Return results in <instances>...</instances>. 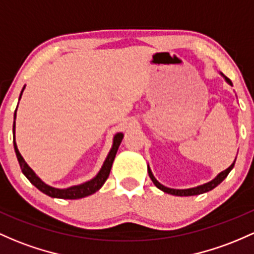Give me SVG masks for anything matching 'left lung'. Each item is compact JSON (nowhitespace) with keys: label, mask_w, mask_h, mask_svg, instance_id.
<instances>
[{"label":"left lung","mask_w":254,"mask_h":254,"mask_svg":"<svg viewBox=\"0 0 254 254\" xmlns=\"http://www.w3.org/2000/svg\"><path fill=\"white\" fill-rule=\"evenodd\" d=\"M222 76L224 77V79L227 80V83H229L230 85H233V83H231V80L229 79V78L225 77L223 73H222ZM235 160H236V158H235ZM235 160H234V163L231 164L229 168H228L227 170H224V171H222L221 174L217 175V176L214 177L212 181L205 183V185L197 186V187H194V188H189V189H172V188H168V187L163 186L161 183L158 182L157 178L153 176L152 171H150V169H149V165H148V175H149L150 180H152V182L155 185V187L160 189V190H163L164 193H168L171 195H177V196H191V195H199V194L206 193V191H210V190H212L213 188H216L219 183H222L223 181H224V178L227 177L228 175H229V172L233 170L234 165H235Z\"/></svg>","instance_id":"8db88e82"}]
</instances>
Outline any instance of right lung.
<instances>
[{"mask_svg":"<svg viewBox=\"0 0 254 254\" xmlns=\"http://www.w3.org/2000/svg\"><path fill=\"white\" fill-rule=\"evenodd\" d=\"M24 89H25V86L23 88V90H21L20 96H19V100H20ZM16 108H18V106H16ZM15 118H16V110H15V112H14L13 143H14V150H15L16 158H18V161H19V165H20L21 171H23V174L26 176L27 180H29L30 182H31L32 185L36 187V188L40 189L42 193L47 194L48 196H52V197H58V199H71V200L72 199H82V197H85V196H88V195L94 194L95 191L99 190L102 186H104L106 180H107L108 176H110V172H111V169H112V164H113L114 158H116L117 150H118L119 146H121V142L123 140V137H124L123 132H118L114 135L112 148H111L107 158H106V160L104 161V165H102L101 170H100L99 174H97L95 177L91 178V180L88 181V182L82 183V185L72 186V187H69V188H65V189H59V188H54V187H50L48 185H46V183H44L43 181H42L41 178L38 177L35 172H33V170L30 168L29 165H27L26 161L24 160V158L21 157V154L19 153V149H18V147H16V142H15Z\"/></svg>","mask_w":254,"mask_h":254,"instance_id":"obj_1","label":"right lung"}]
</instances>
